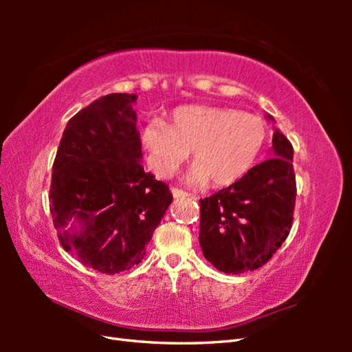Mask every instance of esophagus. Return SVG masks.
I'll return each instance as SVG.
<instances>
[{"label":"esophagus","instance_id":"obj_1","mask_svg":"<svg viewBox=\"0 0 352 352\" xmlns=\"http://www.w3.org/2000/svg\"><path fill=\"white\" fill-rule=\"evenodd\" d=\"M170 192H172V195H174V198H183V197H188L189 195L188 192H184V190L178 189V188H172Z\"/></svg>","mask_w":352,"mask_h":352}]
</instances>
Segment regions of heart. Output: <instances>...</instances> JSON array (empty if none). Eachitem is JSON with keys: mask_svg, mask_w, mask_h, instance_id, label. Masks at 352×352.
Listing matches in <instances>:
<instances>
[{"mask_svg": "<svg viewBox=\"0 0 352 352\" xmlns=\"http://www.w3.org/2000/svg\"><path fill=\"white\" fill-rule=\"evenodd\" d=\"M142 145L149 164L162 177L174 175L189 159L195 166L189 182L230 186L256 164L267 140V125L257 115L212 106H182L169 122L149 119L142 126Z\"/></svg>", "mask_w": 352, "mask_h": 352, "instance_id": "heart-1", "label": "heart"}]
</instances>
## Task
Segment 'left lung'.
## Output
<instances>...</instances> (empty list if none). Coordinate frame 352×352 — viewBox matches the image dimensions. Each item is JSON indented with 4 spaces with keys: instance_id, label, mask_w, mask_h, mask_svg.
Masks as SVG:
<instances>
[{
    "instance_id": "obj_1",
    "label": "left lung",
    "mask_w": 352,
    "mask_h": 352,
    "mask_svg": "<svg viewBox=\"0 0 352 352\" xmlns=\"http://www.w3.org/2000/svg\"><path fill=\"white\" fill-rule=\"evenodd\" d=\"M274 121L271 115L266 116ZM294 146L278 130L271 159L234 184L199 199V245L206 260L226 274L256 271L286 241L294 222Z\"/></svg>"
}]
</instances>
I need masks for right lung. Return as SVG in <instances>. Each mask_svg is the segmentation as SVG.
Masks as SVG:
<instances>
[{
  "label": "right lung",
  "mask_w": 352,
  "mask_h": 352,
  "mask_svg": "<svg viewBox=\"0 0 352 352\" xmlns=\"http://www.w3.org/2000/svg\"><path fill=\"white\" fill-rule=\"evenodd\" d=\"M136 98L110 94L81 109L52 163L50 212L58 241L80 263L109 275L144 260L172 203L168 184L140 164Z\"/></svg>",
  "instance_id": "right-lung-1"
}]
</instances>
